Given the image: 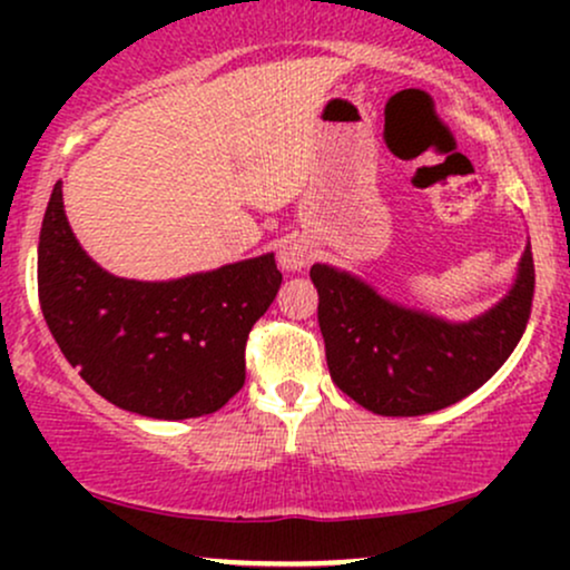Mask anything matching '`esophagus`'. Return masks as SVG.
Returning a JSON list of instances; mask_svg holds the SVG:
<instances>
[{
  "label": "esophagus",
  "mask_w": 570,
  "mask_h": 570,
  "mask_svg": "<svg viewBox=\"0 0 570 570\" xmlns=\"http://www.w3.org/2000/svg\"><path fill=\"white\" fill-rule=\"evenodd\" d=\"M313 259V252H311V244H307L305 238H294V240H286L284 246H281L278 252V263L284 271L289 273H299L303 267L311 265Z\"/></svg>",
  "instance_id": "1"
}]
</instances>
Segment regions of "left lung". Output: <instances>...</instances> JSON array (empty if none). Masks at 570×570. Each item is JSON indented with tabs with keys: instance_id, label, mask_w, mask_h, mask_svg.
<instances>
[{
	"instance_id": "1",
	"label": "left lung",
	"mask_w": 570,
	"mask_h": 570,
	"mask_svg": "<svg viewBox=\"0 0 570 570\" xmlns=\"http://www.w3.org/2000/svg\"><path fill=\"white\" fill-rule=\"evenodd\" d=\"M332 381L377 415H426L488 383L517 348L533 303L531 240L512 289L472 322H448L391 303L367 281L332 265L311 267Z\"/></svg>"
}]
</instances>
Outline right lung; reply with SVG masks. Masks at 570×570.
<instances>
[{
  "label": "right lung",
  "instance_id": "1",
  "mask_svg": "<svg viewBox=\"0 0 570 570\" xmlns=\"http://www.w3.org/2000/svg\"><path fill=\"white\" fill-rule=\"evenodd\" d=\"M42 316L67 362L115 407L185 421L244 389L246 337L276 299L273 254L171 281L117 278L88 257L56 181L39 230Z\"/></svg>",
  "mask_w": 570,
  "mask_h": 570
}]
</instances>
